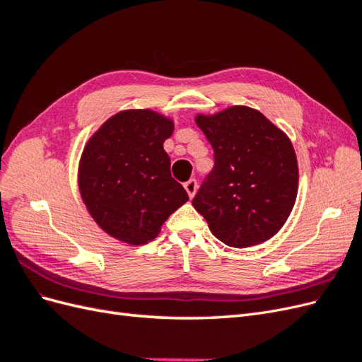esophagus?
<instances>
[{
    "label": "esophagus",
    "instance_id": "34e87169",
    "mask_svg": "<svg viewBox=\"0 0 362 362\" xmlns=\"http://www.w3.org/2000/svg\"><path fill=\"white\" fill-rule=\"evenodd\" d=\"M184 189H185V192H187L189 198H193L196 193V189H198V181H196L194 178H190L187 182H184Z\"/></svg>",
    "mask_w": 362,
    "mask_h": 362
}]
</instances>
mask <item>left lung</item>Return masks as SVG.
<instances>
[{"label": "left lung", "mask_w": 362, "mask_h": 362, "mask_svg": "<svg viewBox=\"0 0 362 362\" xmlns=\"http://www.w3.org/2000/svg\"><path fill=\"white\" fill-rule=\"evenodd\" d=\"M214 151V166L192 201L211 233L228 246L266 242L286 223L298 194L291 141L254 108L234 105L198 116Z\"/></svg>", "instance_id": "obj_1"}]
</instances>
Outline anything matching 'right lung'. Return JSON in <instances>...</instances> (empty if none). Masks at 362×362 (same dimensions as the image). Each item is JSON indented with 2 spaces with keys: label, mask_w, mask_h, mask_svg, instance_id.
Here are the masks:
<instances>
[{
  "label": "right lung",
  "mask_w": 362,
  "mask_h": 362,
  "mask_svg": "<svg viewBox=\"0 0 362 362\" xmlns=\"http://www.w3.org/2000/svg\"><path fill=\"white\" fill-rule=\"evenodd\" d=\"M172 120L151 110L110 117L84 148L78 184L87 210L105 233L131 245L154 238L164 221L189 201L170 175L163 141Z\"/></svg>",
  "instance_id": "right-lung-1"
}]
</instances>
